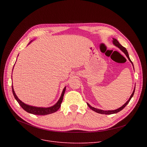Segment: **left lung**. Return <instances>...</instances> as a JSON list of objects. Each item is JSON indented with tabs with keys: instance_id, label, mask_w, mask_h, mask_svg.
Wrapping results in <instances>:
<instances>
[{
	"instance_id": "8db88e82",
	"label": "left lung",
	"mask_w": 147,
	"mask_h": 147,
	"mask_svg": "<svg viewBox=\"0 0 147 147\" xmlns=\"http://www.w3.org/2000/svg\"><path fill=\"white\" fill-rule=\"evenodd\" d=\"M113 44H114L115 46H116L117 47H118L119 48H120L123 52H124V53H125V55H126V57H127L128 59L131 62V63H132V65H133L132 62L131 61V60H130V58H129V54H128V52H127V51L126 50V49L125 47H123V46H121V45L120 44V43L117 41V40L115 39V38H113ZM133 66H134V65H133ZM135 88L134 89V91H133V93L132 94V95H131V96H130V97L129 98L128 101H127L124 105H123L122 107H121L120 108H119V109H117V110H109V111H104V110L97 109H95V108L92 107H91V106H90L89 104H88V103H87V105H88V107L90 108V109L92 110H93V111H95V112H96V113H99V114H112L117 113L120 111L121 110H123V109H124V108L127 105V104H128V103L129 102V101H130L131 98H132V96H134V92H135Z\"/></svg>"
}]
</instances>
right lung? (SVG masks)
<instances>
[{"label":"right lung","instance_id":"obj_1","mask_svg":"<svg viewBox=\"0 0 147 147\" xmlns=\"http://www.w3.org/2000/svg\"><path fill=\"white\" fill-rule=\"evenodd\" d=\"M65 88L66 87H65L64 89H63V92H62L61 96L56 104L53 105L52 107H48V108H42V107H33V106H30V105L24 104V102H22L18 99V98L17 97L16 94H15V92L13 90V86L12 85L13 95L15 99L17 100V102H18V104L20 105V106L22 108V109H24L26 111H27L29 113L35 114V115H42L52 114V113L56 112L57 111H58V110H59V109L61 107V104L62 101H63L64 95L65 91Z\"/></svg>","mask_w":147,"mask_h":147}]
</instances>
